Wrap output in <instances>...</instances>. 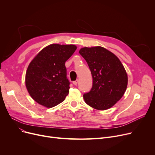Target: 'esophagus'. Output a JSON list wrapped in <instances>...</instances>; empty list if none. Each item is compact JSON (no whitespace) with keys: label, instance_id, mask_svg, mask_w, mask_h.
I'll list each match as a JSON object with an SVG mask.
<instances>
[{"label":"esophagus","instance_id":"esophagus-1","mask_svg":"<svg viewBox=\"0 0 155 155\" xmlns=\"http://www.w3.org/2000/svg\"><path fill=\"white\" fill-rule=\"evenodd\" d=\"M78 80H77L74 81V82H73V85H77V84H78Z\"/></svg>","mask_w":155,"mask_h":155}]
</instances>
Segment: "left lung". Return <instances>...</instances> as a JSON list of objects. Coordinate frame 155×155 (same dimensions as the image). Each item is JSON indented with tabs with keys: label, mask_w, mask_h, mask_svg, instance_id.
Returning a JSON list of instances; mask_svg holds the SVG:
<instances>
[{
	"label": "left lung",
	"mask_w": 155,
	"mask_h": 155,
	"mask_svg": "<svg viewBox=\"0 0 155 155\" xmlns=\"http://www.w3.org/2000/svg\"><path fill=\"white\" fill-rule=\"evenodd\" d=\"M79 53L91 70L93 85L84 95L87 104L104 110L114 106L124 94L128 82L126 71L117 57L102 46L84 47Z\"/></svg>",
	"instance_id": "obj_1"
}]
</instances>
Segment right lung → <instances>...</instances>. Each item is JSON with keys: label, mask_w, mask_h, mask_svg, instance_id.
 I'll return each instance as SVG.
<instances>
[{"label": "right lung", "mask_w": 155, "mask_h": 155, "mask_svg": "<svg viewBox=\"0 0 155 155\" xmlns=\"http://www.w3.org/2000/svg\"><path fill=\"white\" fill-rule=\"evenodd\" d=\"M77 48L74 45L51 44L30 62L25 84L28 93L37 103L51 108L64 101L70 88L64 63Z\"/></svg>", "instance_id": "add662e5"}]
</instances>
